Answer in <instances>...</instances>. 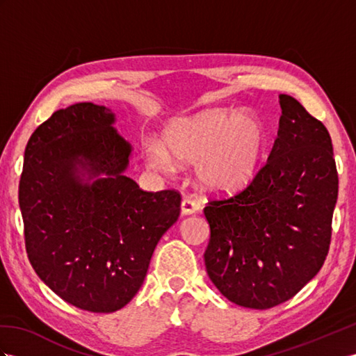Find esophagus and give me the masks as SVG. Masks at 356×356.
I'll return each mask as SVG.
<instances>
[{
    "instance_id": "1",
    "label": "esophagus",
    "mask_w": 356,
    "mask_h": 356,
    "mask_svg": "<svg viewBox=\"0 0 356 356\" xmlns=\"http://www.w3.org/2000/svg\"><path fill=\"white\" fill-rule=\"evenodd\" d=\"M198 203H195L194 200H189V198H185L184 202H181V213L184 215H193V213H197L198 212Z\"/></svg>"
}]
</instances>
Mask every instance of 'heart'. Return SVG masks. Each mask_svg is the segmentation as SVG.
<instances>
[{"label": "heart", "mask_w": 356, "mask_h": 356, "mask_svg": "<svg viewBox=\"0 0 356 356\" xmlns=\"http://www.w3.org/2000/svg\"><path fill=\"white\" fill-rule=\"evenodd\" d=\"M163 144L145 145V158L153 168L171 171L175 159L195 165V175L206 191L233 195L256 177L266 129L257 114L209 109L175 118L162 134Z\"/></svg>", "instance_id": "obj_1"}]
</instances>
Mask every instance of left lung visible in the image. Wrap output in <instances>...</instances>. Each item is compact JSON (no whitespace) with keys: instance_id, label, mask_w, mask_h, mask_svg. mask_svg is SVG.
<instances>
[{"instance_id":"1","label":"left lung","mask_w":356,"mask_h":356,"mask_svg":"<svg viewBox=\"0 0 356 356\" xmlns=\"http://www.w3.org/2000/svg\"><path fill=\"white\" fill-rule=\"evenodd\" d=\"M269 158L242 193L204 207L209 278L241 307L293 298L323 266L339 195L330 132L295 97L280 95Z\"/></svg>"}]
</instances>
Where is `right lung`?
Here are the masks:
<instances>
[{
	"label": "right lung",
	"instance_id": "right-lung-1",
	"mask_svg": "<svg viewBox=\"0 0 356 356\" xmlns=\"http://www.w3.org/2000/svg\"><path fill=\"white\" fill-rule=\"evenodd\" d=\"M114 122L111 109L91 102L58 109L30 136L19 180L33 269L91 313L117 312L136 295L180 215L177 191L147 193L124 176L132 147Z\"/></svg>",
	"mask_w": 356,
	"mask_h": 356
}]
</instances>
